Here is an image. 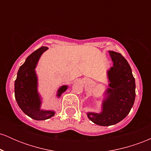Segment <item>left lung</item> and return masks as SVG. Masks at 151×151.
Listing matches in <instances>:
<instances>
[{
    "label": "left lung",
    "instance_id": "1",
    "mask_svg": "<svg viewBox=\"0 0 151 151\" xmlns=\"http://www.w3.org/2000/svg\"><path fill=\"white\" fill-rule=\"evenodd\" d=\"M114 65L108 72L110 84L101 114L88 113L94 124L108 126L120 122L129 114L136 97V84L131 68L120 53L109 51Z\"/></svg>",
    "mask_w": 151,
    "mask_h": 151
}]
</instances>
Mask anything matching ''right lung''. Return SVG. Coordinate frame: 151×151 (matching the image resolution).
<instances>
[{"label": "right lung", "instance_id": "1", "mask_svg": "<svg viewBox=\"0 0 151 151\" xmlns=\"http://www.w3.org/2000/svg\"><path fill=\"white\" fill-rule=\"evenodd\" d=\"M47 50V47L42 46L29 55L23 65L20 66L15 81V97L19 107L26 115L37 121L45 120L55 115L54 111L40 109L41 101L37 93V79L35 72L39 58ZM67 89V86L60 87L58 97Z\"/></svg>", "mask_w": 151, "mask_h": 151}]
</instances>
